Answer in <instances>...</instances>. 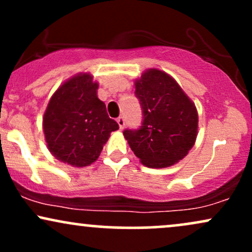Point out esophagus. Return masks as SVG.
<instances>
[{
  "label": "esophagus",
  "instance_id": "1",
  "mask_svg": "<svg viewBox=\"0 0 252 252\" xmlns=\"http://www.w3.org/2000/svg\"><path fill=\"white\" fill-rule=\"evenodd\" d=\"M117 123H118V126H120V129L122 130L123 128H124V126H126V120H124V117H118L117 118Z\"/></svg>",
  "mask_w": 252,
  "mask_h": 252
}]
</instances>
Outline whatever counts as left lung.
I'll list each match as a JSON object with an SVG mask.
<instances>
[{"instance_id":"left-lung-1","label":"left lung","mask_w":252,"mask_h":252,"mask_svg":"<svg viewBox=\"0 0 252 252\" xmlns=\"http://www.w3.org/2000/svg\"><path fill=\"white\" fill-rule=\"evenodd\" d=\"M142 126L124 137L144 166L164 168L182 160L195 142L198 112L179 84L160 70L146 71L135 82Z\"/></svg>"}]
</instances>
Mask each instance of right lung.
Returning <instances> with one entry per match:
<instances>
[{
  "label": "right lung",
  "instance_id": "obj_1",
  "mask_svg": "<svg viewBox=\"0 0 252 252\" xmlns=\"http://www.w3.org/2000/svg\"><path fill=\"white\" fill-rule=\"evenodd\" d=\"M97 89L91 74H78L63 83L48 103L43 115L46 142L63 163L84 167L94 162L110 132L120 128L98 99Z\"/></svg>",
  "mask_w": 252,
  "mask_h": 252
}]
</instances>
